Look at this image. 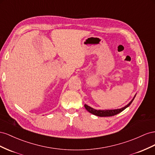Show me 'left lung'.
I'll use <instances>...</instances> for the list:
<instances>
[{"mask_svg": "<svg viewBox=\"0 0 155 155\" xmlns=\"http://www.w3.org/2000/svg\"><path fill=\"white\" fill-rule=\"evenodd\" d=\"M135 98V96L132 99L130 102L128 104L127 106H125V107H123L120 109H116V110H95L94 108H92L89 106H87L86 104H84V107L87 110L88 112L92 114H94L95 116H100V117H109V116H115V115H116L119 113L121 112L122 111H123L125 108H127L128 107H129L130 105V104L132 103V101H133L134 99Z\"/></svg>", "mask_w": 155, "mask_h": 155, "instance_id": "8db88e82", "label": "left lung"}]
</instances>
